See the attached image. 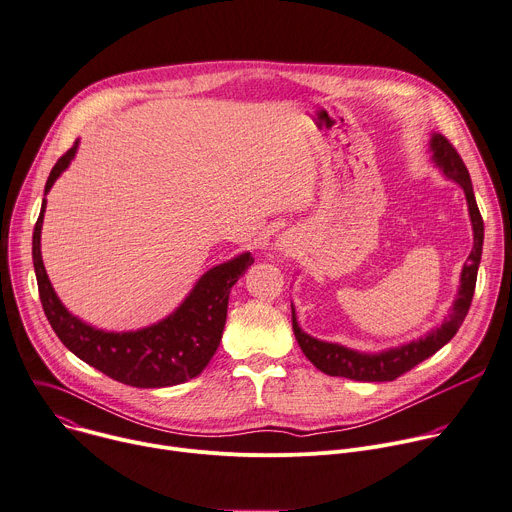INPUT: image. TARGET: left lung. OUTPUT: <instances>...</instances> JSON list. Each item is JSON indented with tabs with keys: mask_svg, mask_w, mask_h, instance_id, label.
<instances>
[{
	"mask_svg": "<svg viewBox=\"0 0 512 512\" xmlns=\"http://www.w3.org/2000/svg\"><path fill=\"white\" fill-rule=\"evenodd\" d=\"M429 149L433 153V157H431L433 163L443 171V175L447 179L455 181L463 190V194H466L472 230H474V249H472L468 261L463 263L461 277H459V290L453 300L451 312L441 322V327L433 329L425 337H418L410 343H404V345L380 351V353H363V351L339 345V343H327V341L314 339L308 333H304L300 329L296 310L292 304V329H294L296 341H298L302 353L310 359V363L314 367H318L322 371V374L337 376V378H349L355 382H392V380L400 378L402 374H406V371L412 369L414 365L435 355L443 345H447L459 331L463 318H466V314L470 310L474 290H476L478 267H480V259H482L484 220L480 216V210H478V204L474 198V188H472L468 167L463 165L455 147L447 141L443 134L433 132Z\"/></svg>",
	"mask_w": 512,
	"mask_h": 512,
	"instance_id": "obj_1",
	"label": "left lung"
}]
</instances>
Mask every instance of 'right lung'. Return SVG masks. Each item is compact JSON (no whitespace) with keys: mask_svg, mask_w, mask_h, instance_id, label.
Wrapping results in <instances>:
<instances>
[{"mask_svg":"<svg viewBox=\"0 0 512 512\" xmlns=\"http://www.w3.org/2000/svg\"><path fill=\"white\" fill-rule=\"evenodd\" d=\"M77 147L79 141L55 163L46 179L44 196L69 167ZM44 210L46 198L42 200L40 216L34 226L32 261L44 314L61 343L108 378L134 388H167L200 376L220 345L230 288L239 282L247 267L253 265L251 253L237 255L208 269L167 318L138 331L110 333L73 316L51 286L40 253Z\"/></svg>","mask_w":512,"mask_h":512,"instance_id":"obj_1","label":"right lung"}]
</instances>
